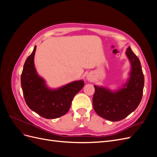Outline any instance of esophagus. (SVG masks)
Returning <instances> with one entry per match:
<instances>
[{
    "mask_svg": "<svg viewBox=\"0 0 157 157\" xmlns=\"http://www.w3.org/2000/svg\"><path fill=\"white\" fill-rule=\"evenodd\" d=\"M86 79L88 80H90V81H91V80H92V75L91 74H88L86 75Z\"/></svg>",
    "mask_w": 157,
    "mask_h": 157,
    "instance_id": "obj_1",
    "label": "esophagus"
}]
</instances>
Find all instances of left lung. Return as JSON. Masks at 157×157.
I'll list each match as a JSON object with an SVG mask.
<instances>
[{"label":"left lung","instance_id":"8db88e82","mask_svg":"<svg viewBox=\"0 0 157 157\" xmlns=\"http://www.w3.org/2000/svg\"><path fill=\"white\" fill-rule=\"evenodd\" d=\"M126 55L131 69L129 77L122 88L112 91L94 85L93 107L99 116L110 121H119L130 115L139 105L143 96L144 76L139 58L129 46Z\"/></svg>","mask_w":157,"mask_h":157}]
</instances>
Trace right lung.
Returning a JSON list of instances; mask_svg holds the SVG:
<instances>
[{
  "label": "right lung",
  "mask_w": 157,
  "mask_h": 157,
  "mask_svg": "<svg viewBox=\"0 0 157 157\" xmlns=\"http://www.w3.org/2000/svg\"><path fill=\"white\" fill-rule=\"evenodd\" d=\"M36 46L23 65L21 85L25 102L32 111L48 119L65 115L69 110L74 96L81 90L82 80H75L58 88H50L35 67Z\"/></svg>",
  "instance_id": "right-lung-1"
}]
</instances>
